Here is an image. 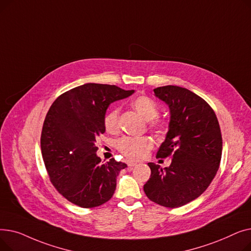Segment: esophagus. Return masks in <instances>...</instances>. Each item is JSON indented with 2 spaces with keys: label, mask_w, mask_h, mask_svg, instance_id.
<instances>
[{
  "label": "esophagus",
  "mask_w": 251,
  "mask_h": 251,
  "mask_svg": "<svg viewBox=\"0 0 251 251\" xmlns=\"http://www.w3.org/2000/svg\"><path fill=\"white\" fill-rule=\"evenodd\" d=\"M126 163H127V165H128L129 167H134V166L137 165V163L134 162V161H127Z\"/></svg>",
  "instance_id": "34e87169"
}]
</instances>
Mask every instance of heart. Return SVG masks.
<instances>
[{
  "label": "heart",
  "instance_id": "heart-1",
  "mask_svg": "<svg viewBox=\"0 0 251 251\" xmlns=\"http://www.w3.org/2000/svg\"><path fill=\"white\" fill-rule=\"evenodd\" d=\"M132 107L146 121H150V127L154 130L163 129L164 125L156 120L159 115V107L156 102L149 97L141 96L131 101ZM119 108L113 107L104 114L102 124L105 131L109 133H116L119 128ZM152 141L148 137H129L124 136L117 142V149L122 154L129 159L138 160L147 154L151 149Z\"/></svg>",
  "mask_w": 251,
  "mask_h": 251
}]
</instances>
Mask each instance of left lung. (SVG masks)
<instances>
[{
	"label": "left lung",
	"instance_id": "obj_1",
	"mask_svg": "<svg viewBox=\"0 0 251 251\" xmlns=\"http://www.w3.org/2000/svg\"><path fill=\"white\" fill-rule=\"evenodd\" d=\"M170 109L169 130L156 157L172 156L169 167L149 163L151 174L143 190L166 207H179L201 195L220 167L223 141L217 116L201 97L184 87L153 89Z\"/></svg>",
	"mask_w": 251,
	"mask_h": 251
}]
</instances>
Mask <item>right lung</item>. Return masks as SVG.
Returning <instances> with one entry per match:
<instances>
[{
	"mask_svg": "<svg viewBox=\"0 0 251 251\" xmlns=\"http://www.w3.org/2000/svg\"><path fill=\"white\" fill-rule=\"evenodd\" d=\"M132 94L116 85L86 83L64 92L50 105L42 154L52 185L70 202L89 208L111 200L127 165L115 159L100 164L96 142L105 131L102 119L109 105Z\"/></svg>",
	"mask_w": 251,
	"mask_h": 251,
	"instance_id": "1",
	"label": "right lung"
}]
</instances>
